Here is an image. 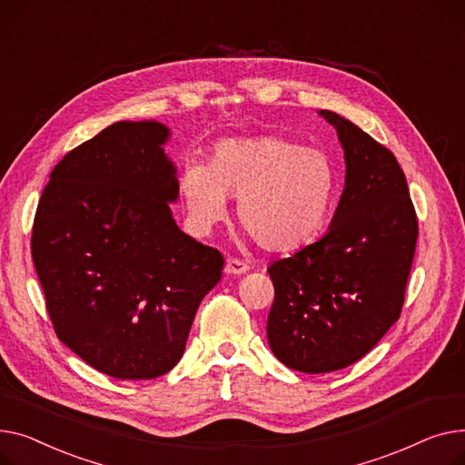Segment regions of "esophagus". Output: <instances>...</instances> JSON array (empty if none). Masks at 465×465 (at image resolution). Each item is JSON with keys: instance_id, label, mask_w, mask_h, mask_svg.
Here are the masks:
<instances>
[{"instance_id": "esophagus-1", "label": "esophagus", "mask_w": 465, "mask_h": 465, "mask_svg": "<svg viewBox=\"0 0 465 465\" xmlns=\"http://www.w3.org/2000/svg\"><path fill=\"white\" fill-rule=\"evenodd\" d=\"M250 270V264L242 261V259H236V257H231L227 259V264H225V272L227 274H245V272Z\"/></svg>"}]
</instances>
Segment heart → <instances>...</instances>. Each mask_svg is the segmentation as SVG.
I'll return each instance as SVG.
<instances>
[{
	"instance_id": "heart-1",
	"label": "heart",
	"mask_w": 465,
	"mask_h": 465,
	"mask_svg": "<svg viewBox=\"0 0 465 465\" xmlns=\"http://www.w3.org/2000/svg\"><path fill=\"white\" fill-rule=\"evenodd\" d=\"M338 171L331 155L278 134L215 143L208 165L189 163L180 193L201 223L225 213V197H238L240 227L268 252H289L312 240L336 199Z\"/></svg>"
}]
</instances>
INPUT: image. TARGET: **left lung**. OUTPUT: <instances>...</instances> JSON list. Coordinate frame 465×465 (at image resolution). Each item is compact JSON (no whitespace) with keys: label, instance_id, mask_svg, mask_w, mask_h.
Wrapping results in <instances>:
<instances>
[{"label":"left lung","instance_id":"obj_1","mask_svg":"<svg viewBox=\"0 0 465 465\" xmlns=\"http://www.w3.org/2000/svg\"><path fill=\"white\" fill-rule=\"evenodd\" d=\"M345 152V187L329 232L268 266L266 334L287 368L326 373L361 361L400 319L419 220L394 153L321 111Z\"/></svg>","mask_w":465,"mask_h":465}]
</instances>
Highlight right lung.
Returning <instances> with one entry per match:
<instances>
[{"label":"right lung","mask_w":465,"mask_h":465,"mask_svg":"<svg viewBox=\"0 0 465 465\" xmlns=\"http://www.w3.org/2000/svg\"><path fill=\"white\" fill-rule=\"evenodd\" d=\"M169 129L118 122L50 173L32 257L54 332L116 379H155L182 359L223 255L178 229Z\"/></svg>","instance_id":"add662e5"}]
</instances>
